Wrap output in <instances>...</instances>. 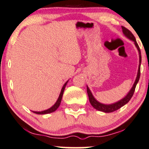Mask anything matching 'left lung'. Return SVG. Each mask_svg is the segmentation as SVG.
<instances>
[{
    "mask_svg": "<svg viewBox=\"0 0 149 149\" xmlns=\"http://www.w3.org/2000/svg\"><path fill=\"white\" fill-rule=\"evenodd\" d=\"M122 32H123L124 35L127 38H129V40H132L134 42V44L136 47V48L137 49V51H138L139 53V67H138V71H137V77L136 79H135L134 84L132 86V88H131V90L129 91V93L127 94V95L125 97L120 100L116 102L113 103V104H102V103L100 102L97 100L94 97V96L92 94L91 91H90L89 88L88 87V86H86V90H87V93H88V99H89V102L91 103V104L93 106L94 109H97V110L100 111H102L104 113H111L115 111L118 110L121 108L122 107H123L124 105H125L126 104H127L129 102L130 100H131V97H132L133 93H134L135 91V86H136L137 82H138L139 80H140V65H141V61H142V57H141V52L140 49V47H139L138 45L136 42V40H135V38L132 33L129 31V29H127V28L122 26Z\"/></svg>",
    "mask_w": 149,
    "mask_h": 149,
    "instance_id": "1",
    "label": "left lung"
}]
</instances>
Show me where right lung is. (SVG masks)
Listing matches in <instances>:
<instances>
[{"label":"right lung","mask_w":149,"mask_h":149,"mask_svg":"<svg viewBox=\"0 0 149 149\" xmlns=\"http://www.w3.org/2000/svg\"><path fill=\"white\" fill-rule=\"evenodd\" d=\"M69 80L67 81V82H65V84H64L63 88H62L61 89V93H60L59 95V97H58V98L57 100V101L56 102V103L54 104V105L52 107H50L49 109H46V110L45 111H32V112L35 113L36 114H39V115H43V114H47V113H53L55 111L57 110V109L59 107L60 104H61V100H62V97H63V93H64V91H65V86L67 85V82H68Z\"/></svg>","instance_id":"add662e5"}]
</instances>
